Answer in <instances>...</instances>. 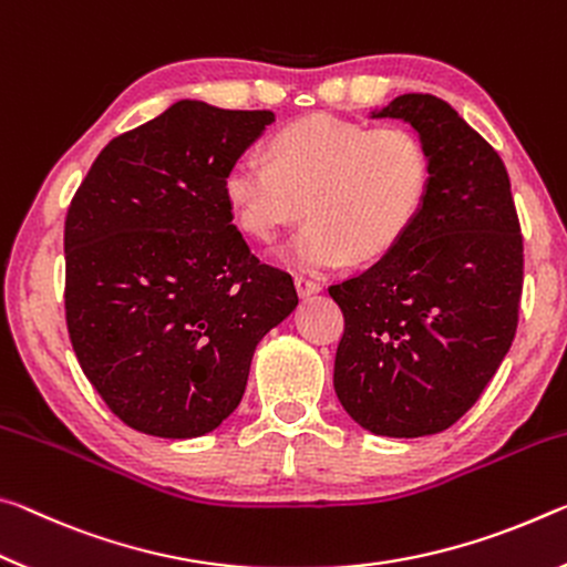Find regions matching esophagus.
Listing matches in <instances>:
<instances>
[{"instance_id": "obj_1", "label": "esophagus", "mask_w": 567, "mask_h": 567, "mask_svg": "<svg viewBox=\"0 0 567 567\" xmlns=\"http://www.w3.org/2000/svg\"><path fill=\"white\" fill-rule=\"evenodd\" d=\"M296 291H299L301 296L319 293L321 281H317V278H309V276H296Z\"/></svg>"}]
</instances>
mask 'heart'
Instances as JSON below:
<instances>
[{
    "label": "heart",
    "mask_w": 567,
    "mask_h": 567,
    "mask_svg": "<svg viewBox=\"0 0 567 567\" xmlns=\"http://www.w3.org/2000/svg\"><path fill=\"white\" fill-rule=\"evenodd\" d=\"M271 161L240 153L223 178L238 226L258 240L311 218L281 256L301 268L386 256L402 240L430 196L432 155L420 133L404 125L367 127L313 115L278 130Z\"/></svg>",
    "instance_id": "b5f03b06"
}]
</instances>
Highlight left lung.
<instances>
[{
  "mask_svg": "<svg viewBox=\"0 0 567 567\" xmlns=\"http://www.w3.org/2000/svg\"><path fill=\"white\" fill-rule=\"evenodd\" d=\"M374 117L422 135L432 188L386 256L329 286L344 313L333 389L364 430L424 437L477 402L513 344L523 234L505 163L447 102L412 92Z\"/></svg>",
  "mask_w": 567,
  "mask_h": 567,
  "instance_id": "obj_1",
  "label": "left lung"
}]
</instances>
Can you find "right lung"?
<instances>
[{"label": "right lung", "instance_id": "right-lung-1", "mask_svg": "<svg viewBox=\"0 0 567 567\" xmlns=\"http://www.w3.org/2000/svg\"><path fill=\"white\" fill-rule=\"evenodd\" d=\"M271 110L181 100L110 141L64 218V321L117 420L200 437L236 410L256 344L299 303L250 254L223 178Z\"/></svg>", "mask_w": 567, "mask_h": 567}]
</instances>
